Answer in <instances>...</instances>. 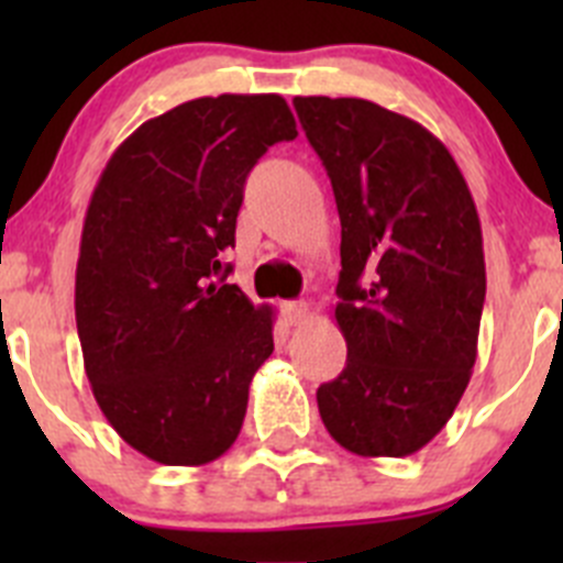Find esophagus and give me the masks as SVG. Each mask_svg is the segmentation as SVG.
<instances>
[{"label":"esophagus","mask_w":563,"mask_h":563,"mask_svg":"<svg viewBox=\"0 0 563 563\" xmlns=\"http://www.w3.org/2000/svg\"><path fill=\"white\" fill-rule=\"evenodd\" d=\"M283 316H286V321L291 323V327H297V323L308 321L310 308L308 302H302V299H299V302H286L283 305Z\"/></svg>","instance_id":"esophagus-1"}]
</instances>
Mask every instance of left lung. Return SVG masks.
I'll use <instances>...</instances> for the list:
<instances>
[{"mask_svg":"<svg viewBox=\"0 0 563 563\" xmlns=\"http://www.w3.org/2000/svg\"><path fill=\"white\" fill-rule=\"evenodd\" d=\"M340 214L334 318L349 360L316 391L329 435L406 457L450 422L476 362L485 253L474 198L430 130L362 98H294Z\"/></svg>","mask_w":563,"mask_h":563,"instance_id":"8db88e82","label":"left lung"}]
</instances>
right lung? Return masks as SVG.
<instances>
[{"label":"right lung","instance_id":"obj_1","mask_svg":"<svg viewBox=\"0 0 563 563\" xmlns=\"http://www.w3.org/2000/svg\"><path fill=\"white\" fill-rule=\"evenodd\" d=\"M297 139L280 95L198 98L141 124L100 174L81 231L76 323L95 400L155 463L231 450L272 308L225 283L245 179Z\"/></svg>","mask_w":563,"mask_h":563}]
</instances>
